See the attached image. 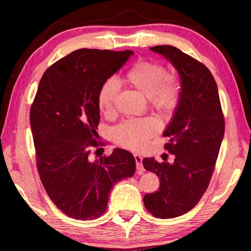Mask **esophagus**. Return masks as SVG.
<instances>
[{"instance_id":"34e87169","label":"esophagus","mask_w":251,"mask_h":251,"mask_svg":"<svg viewBox=\"0 0 251 251\" xmlns=\"http://www.w3.org/2000/svg\"><path fill=\"white\" fill-rule=\"evenodd\" d=\"M135 161H136V166L138 170H143V166H142V156L138 155V154H135Z\"/></svg>"}]
</instances>
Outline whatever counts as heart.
<instances>
[{"label": "heart", "instance_id": "obj_1", "mask_svg": "<svg viewBox=\"0 0 251 251\" xmlns=\"http://www.w3.org/2000/svg\"><path fill=\"white\" fill-rule=\"evenodd\" d=\"M124 81L149 97L151 108L158 112L172 110L177 103L180 86L177 77L168 73L163 63L158 61L141 60L132 65L126 72ZM119 79L109 77L101 84L97 94V105L103 114H110L114 110ZM157 131V123L151 117L127 120L117 125L112 132L117 145L140 151L146 148L149 139Z\"/></svg>", "mask_w": 251, "mask_h": 251}]
</instances>
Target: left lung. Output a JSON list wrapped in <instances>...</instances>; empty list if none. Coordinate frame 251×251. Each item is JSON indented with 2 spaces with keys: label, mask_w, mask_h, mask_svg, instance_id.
Here are the masks:
<instances>
[{
  "label": "left lung",
  "mask_w": 251,
  "mask_h": 251,
  "mask_svg": "<svg viewBox=\"0 0 251 251\" xmlns=\"http://www.w3.org/2000/svg\"><path fill=\"white\" fill-rule=\"evenodd\" d=\"M151 50L176 67L182 86L177 110L164 132L169 138L164 148L174 154V163H158L153 157L142 161L143 167L159 178L158 191L143 197L147 210L156 218L172 219L194 208L206 192L226 124L209 69L177 47L159 45Z\"/></svg>",
  "instance_id": "left-lung-1"
}]
</instances>
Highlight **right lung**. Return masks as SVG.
<instances>
[{"label": "right lung", "mask_w": 251, "mask_h": 251, "mask_svg": "<svg viewBox=\"0 0 251 251\" xmlns=\"http://www.w3.org/2000/svg\"><path fill=\"white\" fill-rule=\"evenodd\" d=\"M132 54L128 50H74L44 72L31 104L37 172L52 202L73 219L102 216L114 184L135 173V157L123 149L92 158L93 151L105 145L96 139L98 90Z\"/></svg>", "instance_id": "right-lung-1"}]
</instances>
